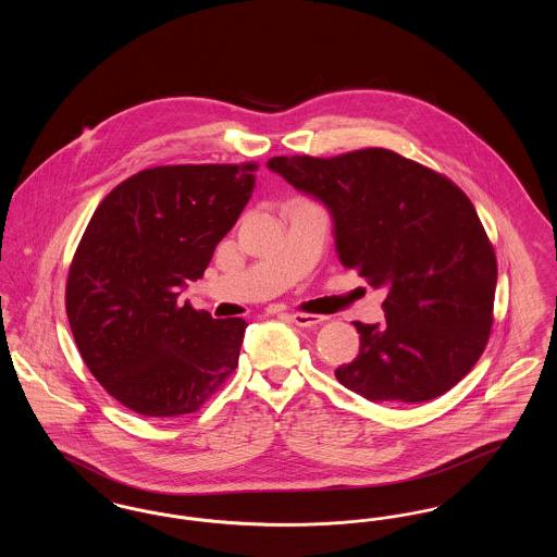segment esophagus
<instances>
[{
	"mask_svg": "<svg viewBox=\"0 0 557 557\" xmlns=\"http://www.w3.org/2000/svg\"><path fill=\"white\" fill-rule=\"evenodd\" d=\"M325 318L321 315H307V313H292L290 321L298 327H315Z\"/></svg>",
	"mask_w": 557,
	"mask_h": 557,
	"instance_id": "obj_1",
	"label": "esophagus"
}]
</instances>
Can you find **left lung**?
Returning a JSON list of instances; mask_svg holds the SVG:
<instances>
[{"mask_svg": "<svg viewBox=\"0 0 557 557\" xmlns=\"http://www.w3.org/2000/svg\"><path fill=\"white\" fill-rule=\"evenodd\" d=\"M267 169L321 202L343 265L386 288L384 321L359 323V355L336 370L373 403H422L474 368L493 325L497 261L470 198L384 148L336 159L275 157Z\"/></svg>", "mask_w": 557, "mask_h": 557, "instance_id": "8db88e82", "label": "left lung"}]
</instances>
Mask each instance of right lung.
Listing matches in <instances>:
<instances>
[{
	"label": "right lung",
	"mask_w": 557,
	"mask_h": 557,
	"mask_svg": "<svg viewBox=\"0 0 557 557\" xmlns=\"http://www.w3.org/2000/svg\"><path fill=\"white\" fill-rule=\"evenodd\" d=\"M255 169H146L108 194L81 238L66 282L69 323L85 366L135 413H191L238 368L246 321L212 319L177 296L236 225Z\"/></svg>",
	"instance_id": "add662e5"
}]
</instances>
